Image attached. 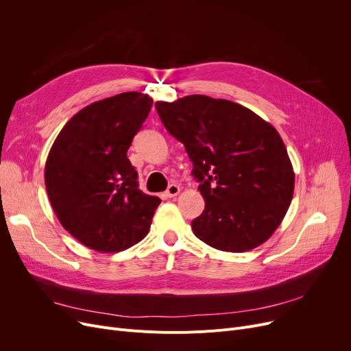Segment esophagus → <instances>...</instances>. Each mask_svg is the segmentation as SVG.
Returning <instances> with one entry per match:
<instances>
[{
	"label": "esophagus",
	"mask_w": 351,
	"mask_h": 351,
	"mask_svg": "<svg viewBox=\"0 0 351 351\" xmlns=\"http://www.w3.org/2000/svg\"><path fill=\"white\" fill-rule=\"evenodd\" d=\"M179 192H180L179 185H176V183H171V185L168 186V189H166L165 195L168 196V197H173V196H176Z\"/></svg>",
	"instance_id": "1"
}]
</instances>
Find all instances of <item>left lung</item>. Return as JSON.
I'll return each instance as SVG.
<instances>
[{"label": "left lung", "instance_id": "left-lung-1", "mask_svg": "<svg viewBox=\"0 0 351 351\" xmlns=\"http://www.w3.org/2000/svg\"><path fill=\"white\" fill-rule=\"evenodd\" d=\"M155 108L166 131L185 145L205 199V210L192 220L195 236L233 253L266 242L294 191L293 166L278 131L242 105L205 95Z\"/></svg>", "mask_w": 351, "mask_h": 351}]
</instances>
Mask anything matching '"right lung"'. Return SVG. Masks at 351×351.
I'll list each match as a JSON object with an SVG mask.
<instances>
[{"mask_svg":"<svg viewBox=\"0 0 351 351\" xmlns=\"http://www.w3.org/2000/svg\"><path fill=\"white\" fill-rule=\"evenodd\" d=\"M152 98L123 92L73 115L55 139L45 186L61 225L89 249L121 252L147 234L160 204L139 189L126 154Z\"/></svg>","mask_w":351,"mask_h":351,"instance_id":"1","label":"right lung"}]
</instances>
